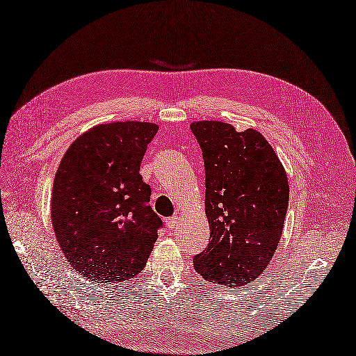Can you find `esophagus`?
Wrapping results in <instances>:
<instances>
[{"label":"esophagus","mask_w":356,"mask_h":356,"mask_svg":"<svg viewBox=\"0 0 356 356\" xmlns=\"http://www.w3.org/2000/svg\"><path fill=\"white\" fill-rule=\"evenodd\" d=\"M178 216H173V218H170V219H168L166 220V225H168V228L169 229H173V228H177V225H178Z\"/></svg>","instance_id":"1"}]
</instances>
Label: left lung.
<instances>
[{
    "instance_id": "1",
    "label": "left lung",
    "mask_w": 356,
    "mask_h": 356,
    "mask_svg": "<svg viewBox=\"0 0 356 356\" xmlns=\"http://www.w3.org/2000/svg\"><path fill=\"white\" fill-rule=\"evenodd\" d=\"M205 164V216L210 243L193 258L208 282L243 287L275 255L289 207V178L257 129L237 131L220 120L190 124Z\"/></svg>"
}]
</instances>
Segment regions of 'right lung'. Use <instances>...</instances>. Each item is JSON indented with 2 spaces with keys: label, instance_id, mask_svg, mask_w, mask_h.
Instances as JSON below:
<instances>
[{
  "label": "right lung",
  "instance_id": "add662e5",
  "mask_svg": "<svg viewBox=\"0 0 356 356\" xmlns=\"http://www.w3.org/2000/svg\"><path fill=\"white\" fill-rule=\"evenodd\" d=\"M159 125L120 120L78 136L58 164L51 220L58 246L89 282H125L142 272L161 219L140 163Z\"/></svg>",
  "mask_w": 356,
  "mask_h": 356
}]
</instances>
